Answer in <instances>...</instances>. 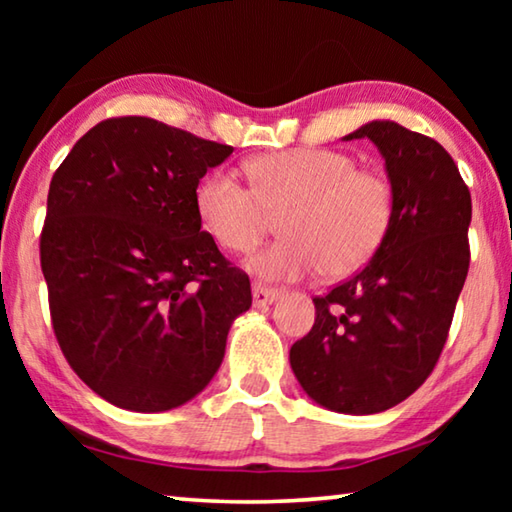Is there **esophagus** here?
Wrapping results in <instances>:
<instances>
[{
	"label": "esophagus",
	"instance_id": "obj_1",
	"mask_svg": "<svg viewBox=\"0 0 512 512\" xmlns=\"http://www.w3.org/2000/svg\"><path fill=\"white\" fill-rule=\"evenodd\" d=\"M280 291L273 287H264V284H253V305L255 307H266L277 300Z\"/></svg>",
	"mask_w": 512,
	"mask_h": 512
}]
</instances>
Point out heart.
Returning a JSON list of instances; mask_svg holds the SVG:
<instances>
[{
	"label": "heart",
	"mask_w": 512,
	"mask_h": 512,
	"mask_svg": "<svg viewBox=\"0 0 512 512\" xmlns=\"http://www.w3.org/2000/svg\"><path fill=\"white\" fill-rule=\"evenodd\" d=\"M250 185L214 169L196 187V212L214 241L248 253L282 214L284 239L250 257L262 280H300L316 271L343 277L384 244L395 216V192L384 173L357 167L334 149L262 153L248 162Z\"/></svg>",
	"instance_id": "1"
}]
</instances>
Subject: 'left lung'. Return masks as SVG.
<instances>
[{
    "label": "left lung",
    "mask_w": 512,
    "mask_h": 512,
    "mask_svg": "<svg viewBox=\"0 0 512 512\" xmlns=\"http://www.w3.org/2000/svg\"><path fill=\"white\" fill-rule=\"evenodd\" d=\"M361 137L386 160L393 225L359 273L314 298V327L289 352L311 400L352 415L400 404L436 368L470 268L472 221L470 189L436 140L395 121L345 140Z\"/></svg>",
    "instance_id": "left-lung-1"
}]
</instances>
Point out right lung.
<instances>
[{
  "label": "right lung",
  "mask_w": 512,
  "mask_h": 512,
  "mask_svg": "<svg viewBox=\"0 0 512 512\" xmlns=\"http://www.w3.org/2000/svg\"><path fill=\"white\" fill-rule=\"evenodd\" d=\"M235 151L149 117L90 128L49 185L40 232L56 341L119 409L185 404L219 370L250 280L201 230L196 187Z\"/></svg>",
  "instance_id": "obj_1"
}]
</instances>
